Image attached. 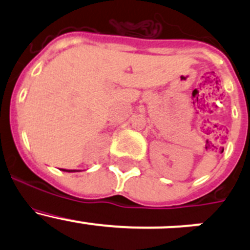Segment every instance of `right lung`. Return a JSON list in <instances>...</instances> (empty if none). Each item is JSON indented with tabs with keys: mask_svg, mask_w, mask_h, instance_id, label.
<instances>
[{
	"mask_svg": "<svg viewBox=\"0 0 250 250\" xmlns=\"http://www.w3.org/2000/svg\"><path fill=\"white\" fill-rule=\"evenodd\" d=\"M62 170H64V172H78V170H75V169L74 170H72V169L71 170H70V169H62Z\"/></svg>",
	"mask_w": 250,
	"mask_h": 250,
	"instance_id": "obj_1",
	"label": "right lung"
}]
</instances>
